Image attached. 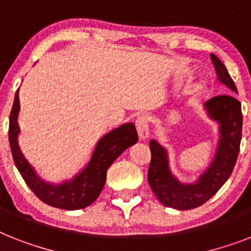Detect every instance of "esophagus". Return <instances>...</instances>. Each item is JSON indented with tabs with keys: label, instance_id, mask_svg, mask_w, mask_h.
<instances>
[{
	"label": "esophagus",
	"instance_id": "1",
	"mask_svg": "<svg viewBox=\"0 0 251 251\" xmlns=\"http://www.w3.org/2000/svg\"><path fill=\"white\" fill-rule=\"evenodd\" d=\"M135 125L140 139L146 140L150 136V119L147 116H140L136 120Z\"/></svg>",
	"mask_w": 251,
	"mask_h": 251
}]
</instances>
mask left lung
Wrapping results in <instances>:
<instances>
[{"instance_id": "8db88e82", "label": "left lung", "mask_w": 251, "mask_h": 251, "mask_svg": "<svg viewBox=\"0 0 251 251\" xmlns=\"http://www.w3.org/2000/svg\"><path fill=\"white\" fill-rule=\"evenodd\" d=\"M219 82L237 93L227 68L214 54H210ZM205 109L211 120L219 124V140L210 166L200 175L195 183L179 182L169 168L168 151L154 139L150 142L151 158L148 183L162 205L176 210H189L201 206L219 191L231 176L241 143V103L232 95L214 97L205 103Z\"/></svg>"}]
</instances>
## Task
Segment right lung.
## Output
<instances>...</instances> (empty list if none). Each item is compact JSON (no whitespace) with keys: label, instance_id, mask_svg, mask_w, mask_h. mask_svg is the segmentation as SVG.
Instances as JSON below:
<instances>
[{"label":"right lung","instance_id":"1","mask_svg":"<svg viewBox=\"0 0 251 251\" xmlns=\"http://www.w3.org/2000/svg\"><path fill=\"white\" fill-rule=\"evenodd\" d=\"M19 111L20 103L18 89L13 109L10 113L9 126L10 148L15 166L25 180L26 185L42 202L59 209L78 210L91 205L104 187L108 168L124 151L138 142V134L134 124H124L117 129H113L104 136H101L86 168L75 175V178L59 184H52L42 180L36 174L34 169L30 166L20 151L18 144V135L20 132L18 125Z\"/></svg>","mask_w":251,"mask_h":251}]
</instances>
